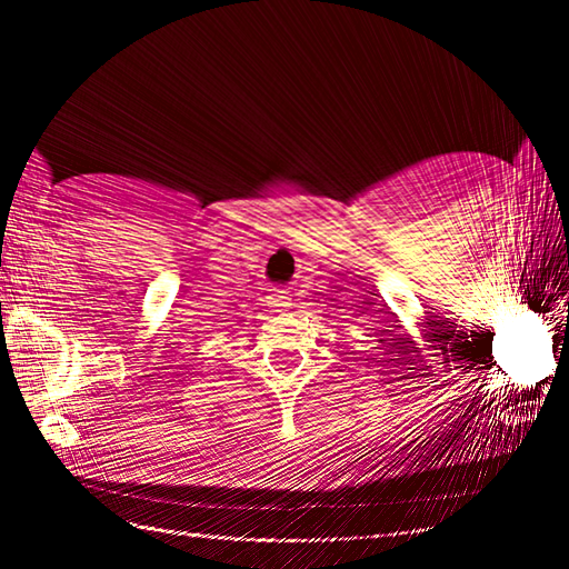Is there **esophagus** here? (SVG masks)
Returning a JSON list of instances; mask_svg holds the SVG:
<instances>
[{
    "label": "esophagus",
    "mask_w": 569,
    "mask_h": 569,
    "mask_svg": "<svg viewBox=\"0 0 569 569\" xmlns=\"http://www.w3.org/2000/svg\"><path fill=\"white\" fill-rule=\"evenodd\" d=\"M269 306L273 312H286L288 308H291V298H288L283 291H276L271 298H269Z\"/></svg>",
    "instance_id": "obj_1"
}]
</instances>
